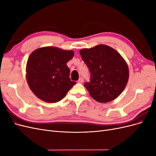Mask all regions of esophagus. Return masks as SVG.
Here are the masks:
<instances>
[{"mask_svg": "<svg viewBox=\"0 0 156 156\" xmlns=\"http://www.w3.org/2000/svg\"><path fill=\"white\" fill-rule=\"evenodd\" d=\"M83 81H84V80H83V77H80L79 79V80H78V83H83Z\"/></svg>", "mask_w": 156, "mask_h": 156, "instance_id": "1", "label": "esophagus"}]
</instances>
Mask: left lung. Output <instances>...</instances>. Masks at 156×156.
<instances>
[{"instance_id":"left-lung-1","label":"left lung","mask_w":156,"mask_h":156,"mask_svg":"<svg viewBox=\"0 0 156 156\" xmlns=\"http://www.w3.org/2000/svg\"><path fill=\"white\" fill-rule=\"evenodd\" d=\"M79 52L90 72V82L84 87L91 97L100 103L119 97L129 79L128 66L119 52L103 44Z\"/></svg>"}]
</instances>
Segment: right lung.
Listing matches in <instances>:
<instances>
[{
    "label": "right lung",
    "instance_id": "right-lung-1",
    "mask_svg": "<svg viewBox=\"0 0 156 156\" xmlns=\"http://www.w3.org/2000/svg\"><path fill=\"white\" fill-rule=\"evenodd\" d=\"M74 52L55 47H44L30 55L26 66V79L34 95L42 101H60L76 83L69 77L67 62Z\"/></svg>",
    "mask_w": 156,
    "mask_h": 156
}]
</instances>
